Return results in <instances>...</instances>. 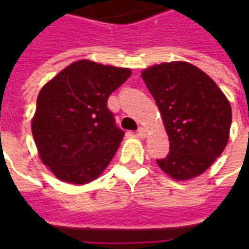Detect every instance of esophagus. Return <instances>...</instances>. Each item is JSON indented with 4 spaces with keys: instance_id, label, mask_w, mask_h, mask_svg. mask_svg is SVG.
I'll return each instance as SVG.
<instances>
[{
    "instance_id": "obj_1",
    "label": "esophagus",
    "mask_w": 249,
    "mask_h": 249,
    "mask_svg": "<svg viewBox=\"0 0 249 249\" xmlns=\"http://www.w3.org/2000/svg\"><path fill=\"white\" fill-rule=\"evenodd\" d=\"M137 137H140V139H145V137H147V130L144 129V127H140V129L137 130Z\"/></svg>"
}]
</instances>
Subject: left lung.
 Listing matches in <instances>:
<instances>
[{
	"mask_svg": "<svg viewBox=\"0 0 249 249\" xmlns=\"http://www.w3.org/2000/svg\"><path fill=\"white\" fill-rule=\"evenodd\" d=\"M158 105L169 137V154L158 159L177 181L202 175L229 142L231 107L205 72L184 61L152 65L141 72Z\"/></svg>",
	"mask_w": 249,
	"mask_h": 249,
	"instance_id": "1",
	"label": "left lung"
}]
</instances>
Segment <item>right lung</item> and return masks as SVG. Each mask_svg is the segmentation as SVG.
Returning a JSON list of instances; mask_svg holds the SVG:
<instances>
[{
    "label": "right lung",
    "instance_id": "1",
    "mask_svg": "<svg viewBox=\"0 0 249 249\" xmlns=\"http://www.w3.org/2000/svg\"><path fill=\"white\" fill-rule=\"evenodd\" d=\"M130 76L129 68L82 59L44 84L32 133L38 157L56 178L83 186L109 165L124 133L107 101Z\"/></svg>",
    "mask_w": 249,
    "mask_h": 249
}]
</instances>
